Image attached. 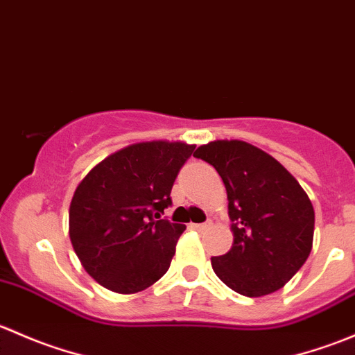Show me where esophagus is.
<instances>
[{"label": "esophagus", "instance_id": "obj_1", "mask_svg": "<svg viewBox=\"0 0 355 355\" xmlns=\"http://www.w3.org/2000/svg\"><path fill=\"white\" fill-rule=\"evenodd\" d=\"M209 225H211V221H206V223H192L191 228H194V230H198V232H202V230H206Z\"/></svg>", "mask_w": 355, "mask_h": 355}]
</instances>
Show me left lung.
Listing matches in <instances>:
<instances>
[{
	"label": "left lung",
	"mask_w": 355,
	"mask_h": 355,
	"mask_svg": "<svg viewBox=\"0 0 355 355\" xmlns=\"http://www.w3.org/2000/svg\"><path fill=\"white\" fill-rule=\"evenodd\" d=\"M194 156L213 164L227 187L234 245L211 257L214 273L242 295L277 292L313 249L314 209L307 194L275 157L247 142L214 141Z\"/></svg>",
	"instance_id": "8db88e82"
}]
</instances>
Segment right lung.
<instances>
[{
    "label": "right lung",
    "mask_w": 355,
    "mask_h": 355,
    "mask_svg": "<svg viewBox=\"0 0 355 355\" xmlns=\"http://www.w3.org/2000/svg\"><path fill=\"white\" fill-rule=\"evenodd\" d=\"M196 146L132 144L96 164L70 204V241L89 275L111 292L135 293L168 271L185 225L163 214Z\"/></svg>",
    "instance_id": "1"
}]
</instances>
